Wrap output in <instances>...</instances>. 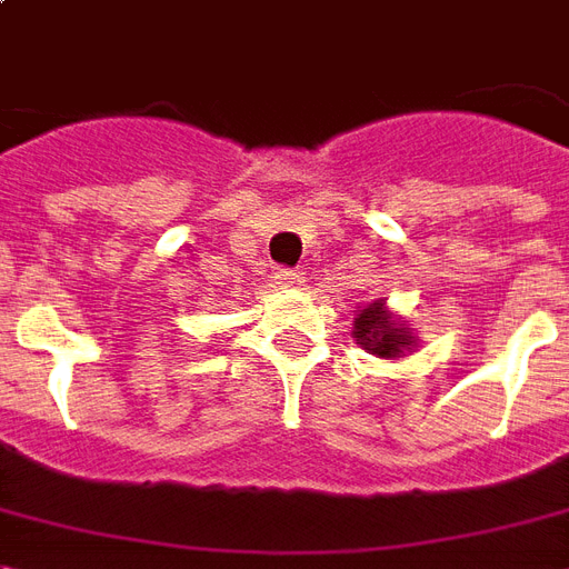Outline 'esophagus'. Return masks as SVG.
I'll return each mask as SVG.
<instances>
[{
    "label": "esophagus",
    "mask_w": 569,
    "mask_h": 569,
    "mask_svg": "<svg viewBox=\"0 0 569 569\" xmlns=\"http://www.w3.org/2000/svg\"><path fill=\"white\" fill-rule=\"evenodd\" d=\"M274 280L280 286H295L298 283V271H292V268H277Z\"/></svg>",
    "instance_id": "obj_1"
}]
</instances>
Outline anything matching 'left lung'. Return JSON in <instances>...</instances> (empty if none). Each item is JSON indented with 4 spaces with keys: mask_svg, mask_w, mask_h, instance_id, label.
<instances>
[{
    "mask_svg": "<svg viewBox=\"0 0 569 569\" xmlns=\"http://www.w3.org/2000/svg\"><path fill=\"white\" fill-rule=\"evenodd\" d=\"M351 337L363 351L383 357V360L405 357L410 348H416L413 330L405 328L401 319H396L380 298L375 303H366L363 310H357Z\"/></svg>",
    "mask_w": 569,
    "mask_h": 569,
    "instance_id": "1",
    "label": "left lung"
}]
</instances>
